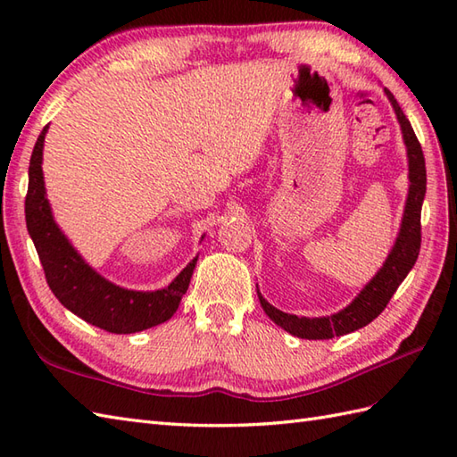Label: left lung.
I'll list each match as a JSON object with an SVG mask.
<instances>
[{
  "label": "left lung",
  "mask_w": 457,
  "mask_h": 457,
  "mask_svg": "<svg viewBox=\"0 0 457 457\" xmlns=\"http://www.w3.org/2000/svg\"><path fill=\"white\" fill-rule=\"evenodd\" d=\"M386 96L395 108L396 118L403 128V137L406 143V151H409V198H406L404 218L401 226V234L396 237V244L386 257L381 270L373 277L361 295H359L352 304L344 308L342 312L326 316V318H298L295 314H287L283 310H277L270 306L267 300L259 295V303L263 306L267 316L273 320L277 326L287 329L288 334L304 339H329L334 336H345L349 332L367 326L369 322L383 312L389 304V300L396 293V288L409 275V270L414 267L416 259L420 253V241H422V226H420V212H422V200L426 194V164H424V153L420 147V141L416 139L414 129L411 121L406 120L399 102L395 96L385 90Z\"/></svg>",
  "instance_id": "obj_1"
}]
</instances>
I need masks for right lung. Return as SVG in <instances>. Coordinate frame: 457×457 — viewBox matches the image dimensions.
I'll list each match as a JSON object with an SVG mask.
<instances>
[{"instance_id":"1","label":"right lung","mask_w":457,"mask_h":457,"mask_svg":"<svg viewBox=\"0 0 457 457\" xmlns=\"http://www.w3.org/2000/svg\"><path fill=\"white\" fill-rule=\"evenodd\" d=\"M45 133L46 128L38 135L29 162L25 220L53 295L71 312L112 334H135L167 322L188 290L198 257H194L167 288L154 293L125 290L92 270L56 228L45 198L41 169Z\"/></svg>"}]
</instances>
